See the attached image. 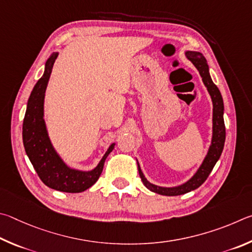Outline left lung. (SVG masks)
Here are the masks:
<instances>
[{"label": "left lung", "mask_w": 252, "mask_h": 252, "mask_svg": "<svg viewBox=\"0 0 252 252\" xmlns=\"http://www.w3.org/2000/svg\"><path fill=\"white\" fill-rule=\"evenodd\" d=\"M186 56L198 69V72H199L202 78V82H204L205 86L207 87V90H208L211 96V100H213V139H211V145L209 147L208 154H207L205 160L202 161V164L199 167V169L197 170V173L193 175L187 183L180 185V186L177 187L166 188L151 184L146 178H145L143 171L139 167V164L137 162L138 173L140 178H142L143 184L149 189V190L164 196L184 195V193L195 190L198 187H200L201 185L206 182V179L208 178V176L215 167L216 162H217L220 158V155H221L223 149L224 139H226V127H224L223 122V100L218 87L215 85L213 79L210 77L209 67L208 64H207V61L204 55L199 52H186Z\"/></svg>", "instance_id": "1"}]
</instances>
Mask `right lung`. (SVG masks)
Returning a JSON list of instances; mask_svg holds the SVG:
<instances>
[{
    "label": "right lung",
    "mask_w": 252,
    "mask_h": 252,
    "mask_svg": "<svg viewBox=\"0 0 252 252\" xmlns=\"http://www.w3.org/2000/svg\"><path fill=\"white\" fill-rule=\"evenodd\" d=\"M59 53H53L46 61L43 76L35 84L28 101L23 122V144L38 177L47 187L64 192H82L94 185L103 171L105 159L113 151L112 144L99 164L91 171L72 169L62 160L53 148L44 122V96L53 65Z\"/></svg>",
    "instance_id": "right-lung-1"
}]
</instances>
